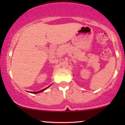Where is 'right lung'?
Instances as JSON below:
<instances>
[{"instance_id": "1", "label": "right lung", "mask_w": 125, "mask_h": 125, "mask_svg": "<svg viewBox=\"0 0 125 125\" xmlns=\"http://www.w3.org/2000/svg\"><path fill=\"white\" fill-rule=\"evenodd\" d=\"M51 86V84L50 86H49L48 87H46V88H44V89H42V90H39V91H38V92H30L29 93H31V94H39V93H41V92H43L44 90H45L46 89H48L49 87H50Z\"/></svg>"}]
</instances>
